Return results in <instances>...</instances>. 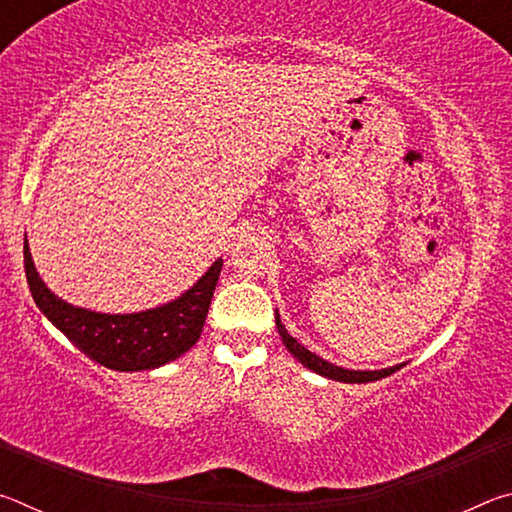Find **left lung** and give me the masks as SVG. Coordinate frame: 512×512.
I'll use <instances>...</instances> for the list:
<instances>
[{
  "mask_svg": "<svg viewBox=\"0 0 512 512\" xmlns=\"http://www.w3.org/2000/svg\"><path fill=\"white\" fill-rule=\"evenodd\" d=\"M275 325H277V332L282 336V343L287 345V350L296 357L302 366H307L309 370L318 372V375L329 377V379H336V381H348V384H368V381H377V379H384L388 375H393L395 370H400V366L395 368H386V370H345L334 366V363H329L325 359L316 357L314 352H309L307 348H302V345L293 339V336L284 329V325L280 323V316L275 314Z\"/></svg>",
  "mask_w": 512,
  "mask_h": 512,
  "instance_id": "left-lung-1",
  "label": "left lung"
}]
</instances>
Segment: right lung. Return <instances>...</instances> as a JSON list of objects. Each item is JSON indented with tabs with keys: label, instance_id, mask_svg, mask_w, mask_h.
Segmentation results:
<instances>
[{
	"label": "right lung",
	"instance_id": "obj_1",
	"mask_svg": "<svg viewBox=\"0 0 512 512\" xmlns=\"http://www.w3.org/2000/svg\"><path fill=\"white\" fill-rule=\"evenodd\" d=\"M221 266L223 259H216L210 271L176 302L142 314L110 316L72 307L56 298L38 277L29 246L24 244V271L31 296L42 314L92 361L119 372L164 366L201 339Z\"/></svg>",
	"mask_w": 512,
	"mask_h": 512
}]
</instances>
